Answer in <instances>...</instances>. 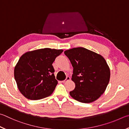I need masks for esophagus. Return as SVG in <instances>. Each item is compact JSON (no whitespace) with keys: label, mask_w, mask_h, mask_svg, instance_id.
I'll use <instances>...</instances> for the list:
<instances>
[{"label":"esophagus","mask_w":129,"mask_h":129,"mask_svg":"<svg viewBox=\"0 0 129 129\" xmlns=\"http://www.w3.org/2000/svg\"><path fill=\"white\" fill-rule=\"evenodd\" d=\"M70 79H71V78H70V77H69V76H68V77H67V78H66V79H65V80H64V81H62V83H64V82H67V81H69Z\"/></svg>","instance_id":"34e87169"}]
</instances>
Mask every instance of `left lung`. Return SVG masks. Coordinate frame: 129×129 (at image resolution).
<instances>
[{
    "label": "left lung",
    "mask_w": 129,
    "mask_h": 129,
    "mask_svg": "<svg viewBox=\"0 0 129 129\" xmlns=\"http://www.w3.org/2000/svg\"><path fill=\"white\" fill-rule=\"evenodd\" d=\"M73 68L72 80L75 88L70 95L79 102L90 103L106 90L110 79L109 68L102 55L83 47L65 51Z\"/></svg>",
    "instance_id": "obj_1"
}]
</instances>
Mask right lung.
Here are the masks:
<instances>
[{"mask_svg": "<svg viewBox=\"0 0 129 129\" xmlns=\"http://www.w3.org/2000/svg\"><path fill=\"white\" fill-rule=\"evenodd\" d=\"M62 50L49 48L29 51L18 60L14 76L20 92L30 100H39L52 94L57 84L52 63Z\"/></svg>", "mask_w": 129, "mask_h": 129, "instance_id": "add662e5", "label": "right lung"}]
</instances>
